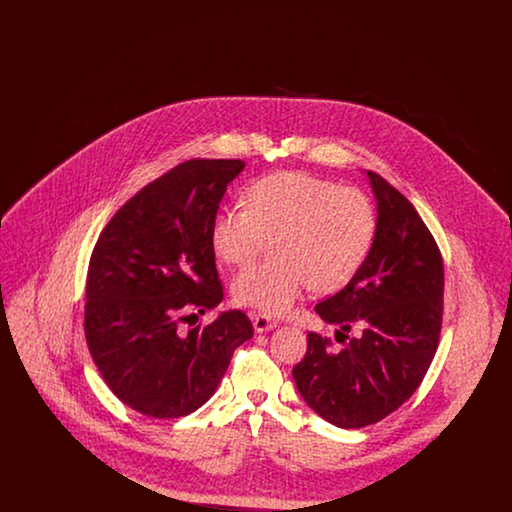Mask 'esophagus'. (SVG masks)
Listing matches in <instances>:
<instances>
[{
    "mask_svg": "<svg viewBox=\"0 0 512 512\" xmlns=\"http://www.w3.org/2000/svg\"><path fill=\"white\" fill-rule=\"evenodd\" d=\"M276 326H278V322H276V320H272L268 315H263V313H259V315H255V317H253V328H255V332H257V334L270 332V330H274Z\"/></svg>",
    "mask_w": 512,
    "mask_h": 512,
    "instance_id": "obj_1",
    "label": "esophagus"
}]
</instances>
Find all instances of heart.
<instances>
[{"mask_svg": "<svg viewBox=\"0 0 512 512\" xmlns=\"http://www.w3.org/2000/svg\"><path fill=\"white\" fill-rule=\"evenodd\" d=\"M247 207H224L211 224V245L230 265H244L272 240L274 259L242 268L234 299L284 315L315 286L334 292L361 268L376 232L370 199L355 188L307 172H274L255 180Z\"/></svg>", "mask_w": 512, "mask_h": 512, "instance_id": "heart-1", "label": "heart"}]
</instances>
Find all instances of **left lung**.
Returning <instances> with one entry per match:
<instances>
[{
	"label": "left lung",
	"instance_id": "left-lung-1",
	"mask_svg": "<svg viewBox=\"0 0 512 512\" xmlns=\"http://www.w3.org/2000/svg\"><path fill=\"white\" fill-rule=\"evenodd\" d=\"M376 199V232L361 268L315 311L338 324L330 340L307 334L292 374L305 403L338 428H363L399 409L420 386L438 349L443 261L411 201L366 171ZM353 325L360 334L346 336Z\"/></svg>",
	"mask_w": 512,
	"mask_h": 512
}]
</instances>
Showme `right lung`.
I'll return each mask as SVG.
<instances>
[{
  "label": "right lung",
  "mask_w": 512,
  "mask_h": 512,
  "mask_svg": "<svg viewBox=\"0 0 512 512\" xmlns=\"http://www.w3.org/2000/svg\"><path fill=\"white\" fill-rule=\"evenodd\" d=\"M240 159H190L128 199L92 251L84 332L105 384L151 418L194 413L253 336L242 311L186 330L222 301L211 224Z\"/></svg>",
  "instance_id": "right-lung-1"
}]
</instances>
